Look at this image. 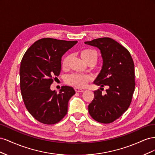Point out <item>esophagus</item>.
<instances>
[{"label": "esophagus", "mask_w": 155, "mask_h": 155, "mask_svg": "<svg viewBox=\"0 0 155 155\" xmlns=\"http://www.w3.org/2000/svg\"><path fill=\"white\" fill-rule=\"evenodd\" d=\"M75 91H76V92H83V90H82V89L78 88H75Z\"/></svg>", "instance_id": "esophagus-1"}]
</instances>
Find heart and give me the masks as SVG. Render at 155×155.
Returning <instances> with one entry per match:
<instances>
[{"mask_svg":"<svg viewBox=\"0 0 155 155\" xmlns=\"http://www.w3.org/2000/svg\"><path fill=\"white\" fill-rule=\"evenodd\" d=\"M80 55L82 59L87 63H95L97 59V54L94 50L84 49L80 52ZM70 61V55H65L61 60V68L66 70L68 68ZM91 80V77L87 74H72L68 76L65 79V81L69 85L73 86L76 88L85 87L88 83Z\"/></svg>","mask_w":155,"mask_h":155,"instance_id":"1","label":"heart"}]
</instances>
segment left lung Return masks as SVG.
Returning a JSON list of instances; mask_svg holds the SVG:
<instances>
[{"label":"left lung","instance_id":"1","mask_svg":"<svg viewBox=\"0 0 155 155\" xmlns=\"http://www.w3.org/2000/svg\"><path fill=\"white\" fill-rule=\"evenodd\" d=\"M96 46L104 61L102 69L94 82L103 87L107 86L105 95L100 89L94 91V97L89 104L92 118L102 124H110L118 119L127 110L135 88L134 64L128 50L109 37H102L85 42Z\"/></svg>","mask_w":155,"mask_h":155}]
</instances>
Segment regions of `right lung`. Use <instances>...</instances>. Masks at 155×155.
I'll return each instance as SVG.
<instances>
[{
    "instance_id": "obj_1",
    "label": "right lung",
    "mask_w": 155,
    "mask_h": 155,
    "mask_svg": "<svg viewBox=\"0 0 155 155\" xmlns=\"http://www.w3.org/2000/svg\"><path fill=\"white\" fill-rule=\"evenodd\" d=\"M78 43L43 38L27 50L20 67V87L28 111L39 122L52 125L66 116L68 103L75 91L63 86L58 94L50 85L61 72V57Z\"/></svg>"
}]
</instances>
